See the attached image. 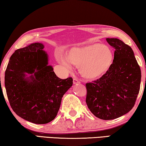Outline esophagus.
<instances>
[{"label":"esophagus","mask_w":146,"mask_h":146,"mask_svg":"<svg viewBox=\"0 0 146 146\" xmlns=\"http://www.w3.org/2000/svg\"><path fill=\"white\" fill-rule=\"evenodd\" d=\"M80 82L76 78H73V84H80Z\"/></svg>","instance_id":"esophagus-1"}]
</instances>
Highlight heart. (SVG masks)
<instances>
[{"mask_svg": "<svg viewBox=\"0 0 146 146\" xmlns=\"http://www.w3.org/2000/svg\"><path fill=\"white\" fill-rule=\"evenodd\" d=\"M65 60L78 67L79 72L86 78L97 79L108 72L113 61L110 47L94 43L71 48L66 53ZM66 67L68 64L64 61Z\"/></svg>", "mask_w": 146, "mask_h": 146, "instance_id": "obj_1", "label": "heart"}]
</instances>
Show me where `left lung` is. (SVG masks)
Here are the masks:
<instances>
[{
    "label": "left lung",
    "mask_w": 146,
    "mask_h": 146,
    "mask_svg": "<svg viewBox=\"0 0 146 146\" xmlns=\"http://www.w3.org/2000/svg\"><path fill=\"white\" fill-rule=\"evenodd\" d=\"M106 40L115 49L113 64L102 77L86 84V102L95 117L107 120L132 110L140 91L141 71L129 46L116 38Z\"/></svg>",
    "instance_id": "obj_1"
}]
</instances>
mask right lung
<instances>
[{
    "mask_svg": "<svg viewBox=\"0 0 146 146\" xmlns=\"http://www.w3.org/2000/svg\"><path fill=\"white\" fill-rule=\"evenodd\" d=\"M44 48L42 44L36 42L17 49L5 71V87L12 110L36 124L56 117L62 98L73 85L71 77L56 76Z\"/></svg>",
    "mask_w": 146,
    "mask_h": 146,
    "instance_id": "right-lung-1",
    "label": "right lung"
}]
</instances>
